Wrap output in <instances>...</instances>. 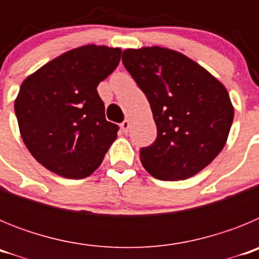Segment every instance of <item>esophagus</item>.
Wrapping results in <instances>:
<instances>
[{
	"instance_id": "obj_1",
	"label": "esophagus",
	"mask_w": 259,
	"mask_h": 259,
	"mask_svg": "<svg viewBox=\"0 0 259 259\" xmlns=\"http://www.w3.org/2000/svg\"><path fill=\"white\" fill-rule=\"evenodd\" d=\"M120 128H122V131L124 132V134H127L128 130H130V120H127V119H124L122 123H120Z\"/></svg>"
}]
</instances>
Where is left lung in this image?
Segmentation results:
<instances>
[{"label": "left lung", "mask_w": 259, "mask_h": 259, "mask_svg": "<svg viewBox=\"0 0 259 259\" xmlns=\"http://www.w3.org/2000/svg\"><path fill=\"white\" fill-rule=\"evenodd\" d=\"M145 93L157 139L141 148V163L159 180L200 172L223 149L233 120L227 89L182 53L152 47L127 49L122 58Z\"/></svg>", "instance_id": "obj_1"}]
</instances>
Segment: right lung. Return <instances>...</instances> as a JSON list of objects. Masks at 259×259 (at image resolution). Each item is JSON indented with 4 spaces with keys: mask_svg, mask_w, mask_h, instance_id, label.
Instances as JSON below:
<instances>
[{
    "mask_svg": "<svg viewBox=\"0 0 259 259\" xmlns=\"http://www.w3.org/2000/svg\"><path fill=\"white\" fill-rule=\"evenodd\" d=\"M119 48L70 50L29 75L15 100V115L27 149L52 172L84 179L102 163L116 139L97 85L116 68Z\"/></svg>",
    "mask_w": 259,
    "mask_h": 259,
    "instance_id": "add662e5",
    "label": "right lung"
}]
</instances>
